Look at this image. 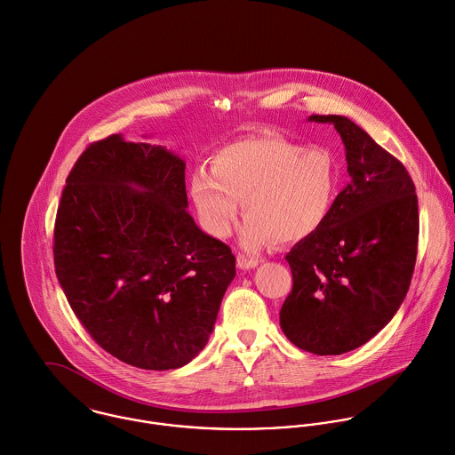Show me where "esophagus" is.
I'll list each match as a JSON object with an SVG mask.
<instances>
[{
	"mask_svg": "<svg viewBox=\"0 0 455 455\" xmlns=\"http://www.w3.org/2000/svg\"><path fill=\"white\" fill-rule=\"evenodd\" d=\"M259 264H260V260L255 259V257H250V255H244V253L237 255V267L243 269V271L255 269Z\"/></svg>",
	"mask_w": 455,
	"mask_h": 455,
	"instance_id": "1",
	"label": "esophagus"
}]
</instances>
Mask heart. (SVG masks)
Instances as JSON below:
<instances>
[{"mask_svg":"<svg viewBox=\"0 0 455 455\" xmlns=\"http://www.w3.org/2000/svg\"><path fill=\"white\" fill-rule=\"evenodd\" d=\"M211 178L191 180V198L205 230L227 237L243 200L241 244L259 250L279 237L315 234L331 214L338 193V162L325 148H302L275 137H246L216 151Z\"/></svg>","mask_w":455,"mask_h":455,"instance_id":"heart-1","label":"heart"}]
</instances>
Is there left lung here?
Masks as SVG:
<instances>
[{
    "mask_svg": "<svg viewBox=\"0 0 455 455\" xmlns=\"http://www.w3.org/2000/svg\"><path fill=\"white\" fill-rule=\"evenodd\" d=\"M350 182L325 223L284 257L293 286L279 311L284 336L300 350L341 355L376 336L403 304L419 243V202L404 165L345 116Z\"/></svg>",
    "mask_w": 455,
    "mask_h": 455,
    "instance_id": "left-lung-1",
    "label": "left lung"
}]
</instances>
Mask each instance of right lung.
Wrapping results in <instances>:
<instances>
[{
  "label": "right lung",
  "mask_w": 455,
  "mask_h": 455,
  "mask_svg": "<svg viewBox=\"0 0 455 455\" xmlns=\"http://www.w3.org/2000/svg\"><path fill=\"white\" fill-rule=\"evenodd\" d=\"M184 162L110 135L79 156L54 225V267L79 322L123 363L167 371L205 347L232 250L186 211Z\"/></svg>",
  "instance_id": "obj_1"
}]
</instances>
